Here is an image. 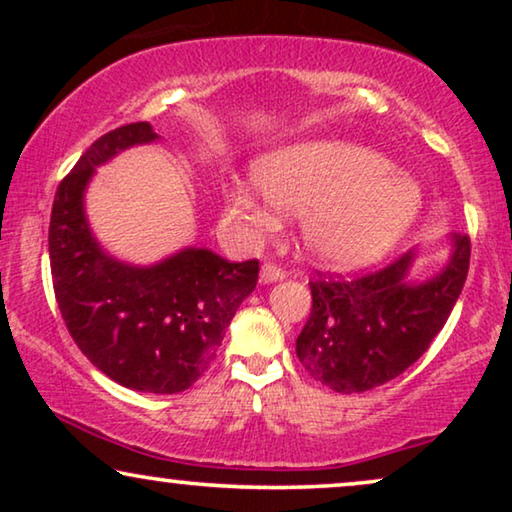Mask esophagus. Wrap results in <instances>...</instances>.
I'll return each mask as SVG.
<instances>
[{
    "label": "esophagus",
    "mask_w": 512,
    "mask_h": 512,
    "mask_svg": "<svg viewBox=\"0 0 512 512\" xmlns=\"http://www.w3.org/2000/svg\"><path fill=\"white\" fill-rule=\"evenodd\" d=\"M286 277V272L279 268L275 263H265L261 268V282L263 284H275V282H282Z\"/></svg>",
    "instance_id": "obj_1"
}]
</instances>
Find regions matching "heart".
Segmentation results:
<instances>
[{"label":"heart","mask_w":512,"mask_h":512,"mask_svg":"<svg viewBox=\"0 0 512 512\" xmlns=\"http://www.w3.org/2000/svg\"><path fill=\"white\" fill-rule=\"evenodd\" d=\"M254 188L230 191V212L277 228L279 212L300 216V240L312 258L338 270L380 261L401 242L422 209L408 174L382 153L345 139H305L265 153L251 167Z\"/></svg>","instance_id":"obj_1"}]
</instances>
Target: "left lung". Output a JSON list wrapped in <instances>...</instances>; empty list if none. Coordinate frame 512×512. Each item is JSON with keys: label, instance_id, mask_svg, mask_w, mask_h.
<instances>
[{"label": "left lung", "instance_id": "left-lung-1", "mask_svg": "<svg viewBox=\"0 0 512 512\" xmlns=\"http://www.w3.org/2000/svg\"><path fill=\"white\" fill-rule=\"evenodd\" d=\"M436 275L412 277L417 249L373 275L310 282L312 312L296 354L314 380L338 394H361L408 370L440 333L464 289L471 240L452 233Z\"/></svg>", "mask_w": 512, "mask_h": 512}]
</instances>
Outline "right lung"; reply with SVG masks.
<instances>
[{
  "label": "right lung",
  "instance_id": "obj_1",
  "mask_svg": "<svg viewBox=\"0 0 512 512\" xmlns=\"http://www.w3.org/2000/svg\"><path fill=\"white\" fill-rule=\"evenodd\" d=\"M158 139L149 123H130L83 153L55 193L48 254L62 319L88 361L121 387L179 394L212 366L230 319L256 289L258 261L184 247L132 265L102 247L88 223V184L118 153Z\"/></svg>",
  "mask_w": 512,
  "mask_h": 512
}]
</instances>
